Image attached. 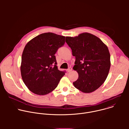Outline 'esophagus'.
Masks as SVG:
<instances>
[{
    "mask_svg": "<svg viewBox=\"0 0 129 129\" xmlns=\"http://www.w3.org/2000/svg\"><path fill=\"white\" fill-rule=\"evenodd\" d=\"M72 68L71 67H69L68 69H67V71L68 72H70L71 70H72Z\"/></svg>",
    "mask_w": 129,
    "mask_h": 129,
    "instance_id": "34e87169",
    "label": "esophagus"
}]
</instances>
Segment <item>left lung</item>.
<instances>
[{"label": "left lung", "mask_w": 129, "mask_h": 129, "mask_svg": "<svg viewBox=\"0 0 129 129\" xmlns=\"http://www.w3.org/2000/svg\"><path fill=\"white\" fill-rule=\"evenodd\" d=\"M66 42L76 57L73 69L79 74L73 85L84 93L95 91L105 81L111 65L107 46L96 36L87 33L66 37Z\"/></svg>", "instance_id": "left-lung-1"}]
</instances>
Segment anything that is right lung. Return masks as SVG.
<instances>
[{"mask_svg":"<svg viewBox=\"0 0 129 129\" xmlns=\"http://www.w3.org/2000/svg\"><path fill=\"white\" fill-rule=\"evenodd\" d=\"M65 37L52 33L37 36L25 45L20 67L23 82L32 92L45 95L56 88L66 72L58 69L54 54Z\"/></svg>","mask_w":129,"mask_h":129,"instance_id":"add662e5","label":"right lung"}]
</instances>
